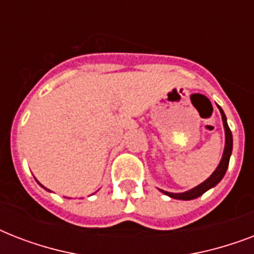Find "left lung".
Masks as SVG:
<instances>
[{
  "instance_id": "obj_1",
  "label": "left lung",
  "mask_w": 254,
  "mask_h": 254,
  "mask_svg": "<svg viewBox=\"0 0 254 254\" xmlns=\"http://www.w3.org/2000/svg\"><path fill=\"white\" fill-rule=\"evenodd\" d=\"M219 111L221 113V119H223V125H224V130H225V146L224 151H223V157H221V161L219 163V166L216 167V170L213 171L211 175H209L208 179H205L203 183H200L196 187H193L192 190H189L186 192H179V193H174V192H167V191H163L161 190L165 195L170 197H174V199H179V200H192V199H196L200 195L208 191L209 189H212L215 186L219 183V182L223 179V177L225 175V171L228 169L229 165V158H231V154H232V147H233V139H232V131L229 129L228 124H227V117H225L224 112L221 109L219 105Z\"/></svg>"
}]
</instances>
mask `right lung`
Returning <instances> with one entry per match:
<instances>
[{
    "label": "right lung",
    "mask_w": 254,
    "mask_h": 254,
    "mask_svg": "<svg viewBox=\"0 0 254 254\" xmlns=\"http://www.w3.org/2000/svg\"><path fill=\"white\" fill-rule=\"evenodd\" d=\"M38 183H39V182H38ZM39 186H42L41 183H39ZM42 187H43V186H42ZM46 190H47V189H46ZM47 191H50V190H47Z\"/></svg>",
    "instance_id": "right-lung-1"
}]
</instances>
